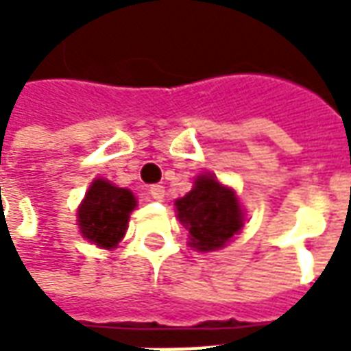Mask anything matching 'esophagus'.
I'll list each match as a JSON object with an SVG mask.
<instances>
[{"instance_id":"34e87169","label":"esophagus","mask_w":351,"mask_h":351,"mask_svg":"<svg viewBox=\"0 0 351 351\" xmlns=\"http://www.w3.org/2000/svg\"><path fill=\"white\" fill-rule=\"evenodd\" d=\"M148 193H150V197L154 201H161V199L165 197V188L161 186V184H152L150 188H148Z\"/></svg>"}]
</instances>
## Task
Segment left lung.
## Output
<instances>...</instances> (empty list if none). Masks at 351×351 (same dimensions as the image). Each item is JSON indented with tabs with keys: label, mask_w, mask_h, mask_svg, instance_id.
<instances>
[{
	"label": "left lung",
	"mask_w": 351,
	"mask_h": 351,
	"mask_svg": "<svg viewBox=\"0 0 351 351\" xmlns=\"http://www.w3.org/2000/svg\"><path fill=\"white\" fill-rule=\"evenodd\" d=\"M178 220L190 233L193 248L218 250L243 228V210L235 193L213 175H201L195 188L176 201Z\"/></svg>",
	"instance_id": "8db88e82"
}]
</instances>
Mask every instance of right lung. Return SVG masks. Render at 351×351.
<instances>
[{
  "label": "right lung",
  "mask_w": 351,
  "mask_h": 351,
  "mask_svg": "<svg viewBox=\"0 0 351 351\" xmlns=\"http://www.w3.org/2000/svg\"><path fill=\"white\" fill-rule=\"evenodd\" d=\"M133 208L135 197L130 190L97 178L79 208L80 233L101 248H114L125 233Z\"/></svg>",
  "instance_id": "add662e5"
}]
</instances>
